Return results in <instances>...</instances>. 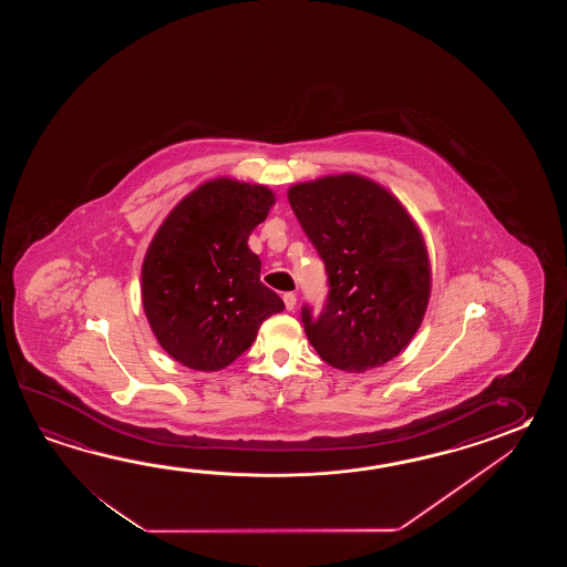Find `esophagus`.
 I'll return each instance as SVG.
<instances>
[{"label": "esophagus", "instance_id": "esophagus-1", "mask_svg": "<svg viewBox=\"0 0 567 567\" xmlns=\"http://www.w3.org/2000/svg\"><path fill=\"white\" fill-rule=\"evenodd\" d=\"M284 301H286V308H288L289 312H293V308H296V293L293 291H288V293H284Z\"/></svg>", "mask_w": 567, "mask_h": 567}]
</instances>
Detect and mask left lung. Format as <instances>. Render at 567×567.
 <instances>
[{"label": "left lung", "mask_w": 567, "mask_h": 567, "mask_svg": "<svg viewBox=\"0 0 567 567\" xmlns=\"http://www.w3.org/2000/svg\"><path fill=\"white\" fill-rule=\"evenodd\" d=\"M288 198L330 288L318 316L301 308L310 344L347 373L395 359L422 326L432 289L427 249L405 206L359 174L301 182Z\"/></svg>", "instance_id": "8db88e82"}]
</instances>
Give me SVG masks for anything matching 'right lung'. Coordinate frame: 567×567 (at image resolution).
I'll return each instance as SVG.
<instances>
[{"instance_id": "add662e5", "label": "right lung", "mask_w": 567, "mask_h": 567, "mask_svg": "<svg viewBox=\"0 0 567 567\" xmlns=\"http://www.w3.org/2000/svg\"><path fill=\"white\" fill-rule=\"evenodd\" d=\"M274 203L267 186L217 178L184 196L157 229L142 266V301L174 361L220 371L286 308L261 284V259L247 245Z\"/></svg>"}]
</instances>
